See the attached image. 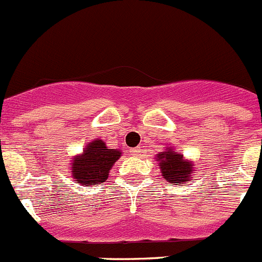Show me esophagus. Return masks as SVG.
Returning a JSON list of instances; mask_svg holds the SVG:
<instances>
[{"instance_id":"1","label":"esophagus","mask_w":262,"mask_h":262,"mask_svg":"<svg viewBox=\"0 0 262 262\" xmlns=\"http://www.w3.org/2000/svg\"><path fill=\"white\" fill-rule=\"evenodd\" d=\"M130 152H132V155H133V156H139V155H141V148H139V147L133 148Z\"/></svg>"}]
</instances>
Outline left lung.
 <instances>
[{"instance_id":"left-lung-1","label":"left lung","mask_w":262,"mask_h":262,"mask_svg":"<svg viewBox=\"0 0 262 262\" xmlns=\"http://www.w3.org/2000/svg\"><path fill=\"white\" fill-rule=\"evenodd\" d=\"M156 161L160 166L162 178L173 185L187 184L195 175L194 162L185 158L182 153L175 152L172 147H166L165 150L157 153Z\"/></svg>"}]
</instances>
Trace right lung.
<instances>
[{
	"label": "right lung",
	"instance_id": "obj_1",
	"mask_svg": "<svg viewBox=\"0 0 262 262\" xmlns=\"http://www.w3.org/2000/svg\"><path fill=\"white\" fill-rule=\"evenodd\" d=\"M121 149H112L102 139L89 142L81 155L71 158L70 173L76 184L97 185L107 180L113 165L120 158Z\"/></svg>",
	"mask_w": 262,
	"mask_h": 262
}]
</instances>
